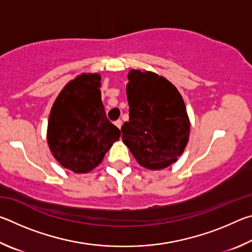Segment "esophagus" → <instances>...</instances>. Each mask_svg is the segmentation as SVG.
Instances as JSON below:
<instances>
[{
  "instance_id": "obj_1",
  "label": "esophagus",
  "mask_w": 252,
  "mask_h": 252,
  "mask_svg": "<svg viewBox=\"0 0 252 252\" xmlns=\"http://www.w3.org/2000/svg\"><path fill=\"white\" fill-rule=\"evenodd\" d=\"M114 125H116V126H117V127H119V129H121V126H122V121H121V120H117L116 122H114Z\"/></svg>"
}]
</instances>
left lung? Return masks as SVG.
<instances>
[{"label":"left lung","instance_id":"obj_1","mask_svg":"<svg viewBox=\"0 0 252 252\" xmlns=\"http://www.w3.org/2000/svg\"><path fill=\"white\" fill-rule=\"evenodd\" d=\"M127 80L129 121L122 126V141L143 168H167L189 141L185 101L170 81L153 72L130 70Z\"/></svg>","mask_w":252,"mask_h":252}]
</instances>
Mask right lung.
<instances>
[{"instance_id":"right-lung-1","label":"right lung","mask_w":252,"mask_h":252,"mask_svg":"<svg viewBox=\"0 0 252 252\" xmlns=\"http://www.w3.org/2000/svg\"><path fill=\"white\" fill-rule=\"evenodd\" d=\"M101 75L82 73L59 93L51 109L46 139L63 168L88 173L99 165L121 132L106 118Z\"/></svg>"}]
</instances>
